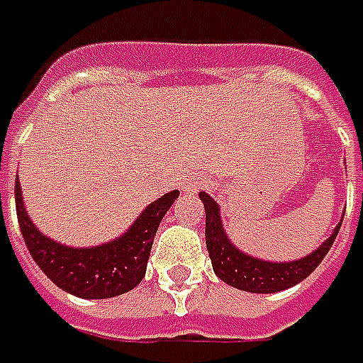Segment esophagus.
Masks as SVG:
<instances>
[{
    "mask_svg": "<svg viewBox=\"0 0 363 363\" xmlns=\"http://www.w3.org/2000/svg\"><path fill=\"white\" fill-rule=\"evenodd\" d=\"M197 189H199V186H197V184H187L186 186V191H189V194H195Z\"/></svg>",
    "mask_w": 363,
    "mask_h": 363,
    "instance_id": "1",
    "label": "esophagus"
}]
</instances>
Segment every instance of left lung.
I'll list each match as a JSON object with an SVG mask.
<instances>
[{
  "mask_svg": "<svg viewBox=\"0 0 363 363\" xmlns=\"http://www.w3.org/2000/svg\"><path fill=\"white\" fill-rule=\"evenodd\" d=\"M199 199L205 205V244L209 250L215 276L223 279L225 284L248 293L284 291L293 285L301 284L305 277H309L330 250L334 238L340 230L342 218H340L333 235L307 256L291 259V262H269V259L256 258L236 248L223 227L218 203L205 191L199 194Z\"/></svg>",
  "mask_w": 363,
  "mask_h": 363,
  "instance_id": "8db88e82",
  "label": "left lung"
}]
</instances>
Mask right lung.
I'll list each match as a JSON object with an SVG mask.
<instances>
[{
    "label": "right lung",
    "mask_w": 363,
    "mask_h": 363,
    "mask_svg": "<svg viewBox=\"0 0 363 363\" xmlns=\"http://www.w3.org/2000/svg\"><path fill=\"white\" fill-rule=\"evenodd\" d=\"M177 197V189L164 194L146 205L127 233L105 244L79 248L56 242L38 230L25 209L19 177L15 182L17 218L30 256L52 284L82 299L117 297L143 281L156 230Z\"/></svg>",
    "instance_id": "obj_1"
}]
</instances>
